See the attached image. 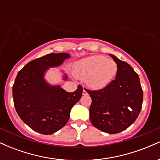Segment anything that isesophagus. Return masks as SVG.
<instances>
[{"instance_id": "obj_1", "label": "esophagus", "mask_w": 160, "mask_h": 160, "mask_svg": "<svg viewBox=\"0 0 160 160\" xmlns=\"http://www.w3.org/2000/svg\"><path fill=\"white\" fill-rule=\"evenodd\" d=\"M82 95H87V92H86L85 88H83V90H82Z\"/></svg>"}]
</instances>
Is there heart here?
I'll return each instance as SVG.
<instances>
[{"mask_svg":"<svg viewBox=\"0 0 160 160\" xmlns=\"http://www.w3.org/2000/svg\"><path fill=\"white\" fill-rule=\"evenodd\" d=\"M118 67L113 59L99 55L82 58L74 65V74L86 80V85L94 90L105 88L117 75Z\"/></svg>","mask_w":160,"mask_h":160,"instance_id":"obj_1","label":"heart"}]
</instances>
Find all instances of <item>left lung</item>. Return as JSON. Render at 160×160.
Returning a JSON list of instances; mask_svg holds the SVG:
<instances>
[{"label":"left lung","mask_w":160,"mask_h":160,"mask_svg":"<svg viewBox=\"0 0 160 160\" xmlns=\"http://www.w3.org/2000/svg\"><path fill=\"white\" fill-rule=\"evenodd\" d=\"M118 67L116 79L103 89L86 90L92 98L89 119L101 131L117 134L135 122L142 107L143 91L138 75L128 63L109 54Z\"/></svg>","instance_id":"obj_1"}]
</instances>
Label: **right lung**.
<instances>
[{
  "instance_id": "obj_1",
  "label": "right lung",
  "mask_w": 160,
  "mask_h": 160,
  "mask_svg": "<svg viewBox=\"0 0 160 160\" xmlns=\"http://www.w3.org/2000/svg\"><path fill=\"white\" fill-rule=\"evenodd\" d=\"M70 57L66 52L47 54L28 62L16 76L12 86L14 106L22 120L37 132L52 135L64 127L71 108L82 97L81 86L68 92L45 78L49 68L62 65ZM62 72V80H67V74Z\"/></svg>"
}]
</instances>
